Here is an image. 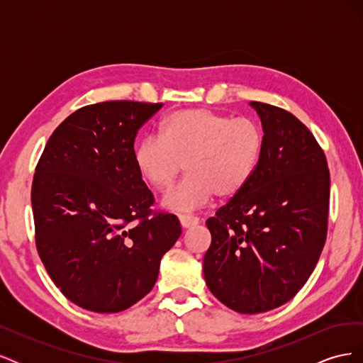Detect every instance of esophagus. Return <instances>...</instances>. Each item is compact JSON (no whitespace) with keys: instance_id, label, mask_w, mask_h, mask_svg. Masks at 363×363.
<instances>
[{"instance_id":"esophagus-1","label":"esophagus","mask_w":363,"mask_h":363,"mask_svg":"<svg viewBox=\"0 0 363 363\" xmlns=\"http://www.w3.org/2000/svg\"><path fill=\"white\" fill-rule=\"evenodd\" d=\"M200 223V219L192 215H180V224L183 228H189V227H195L196 224Z\"/></svg>"}]
</instances>
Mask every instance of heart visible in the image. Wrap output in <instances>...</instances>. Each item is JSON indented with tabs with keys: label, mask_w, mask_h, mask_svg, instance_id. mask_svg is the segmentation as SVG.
I'll return each instance as SVG.
<instances>
[{
	"label": "heart",
	"mask_w": 363,
	"mask_h": 363,
	"mask_svg": "<svg viewBox=\"0 0 363 363\" xmlns=\"http://www.w3.org/2000/svg\"><path fill=\"white\" fill-rule=\"evenodd\" d=\"M263 131L252 118H232L206 108H184L162 119L159 138L142 139L135 167L145 183L168 191L183 163L188 175L163 199L174 212H189L213 199H232L255 175L263 152Z\"/></svg>",
	"instance_id": "obj_1"
}]
</instances>
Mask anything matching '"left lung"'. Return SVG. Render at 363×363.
Here are the masks:
<instances>
[{
	"label": "left lung",
	"mask_w": 363,
	"mask_h": 363,
	"mask_svg": "<svg viewBox=\"0 0 363 363\" xmlns=\"http://www.w3.org/2000/svg\"><path fill=\"white\" fill-rule=\"evenodd\" d=\"M263 152L251 182L219 207L203 272L216 298L239 313L288 303L311 277L327 238L330 172L311 130L284 108L251 101Z\"/></svg>",
	"instance_id": "1"
}]
</instances>
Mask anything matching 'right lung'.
Listing matches in <instances>:
<instances>
[{"label": "right lung", "mask_w": 363, "mask_h": 363, "mask_svg": "<svg viewBox=\"0 0 363 363\" xmlns=\"http://www.w3.org/2000/svg\"><path fill=\"white\" fill-rule=\"evenodd\" d=\"M162 103L84 106L52 131L31 184L36 248L54 284L96 313L128 309L152 289L160 259L182 235L155 212L135 139Z\"/></svg>", "instance_id": "obj_1"}]
</instances>
